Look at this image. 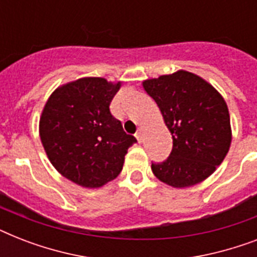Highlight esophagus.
I'll use <instances>...</instances> for the list:
<instances>
[{
  "instance_id": "34e87169",
  "label": "esophagus",
  "mask_w": 257,
  "mask_h": 257,
  "mask_svg": "<svg viewBox=\"0 0 257 257\" xmlns=\"http://www.w3.org/2000/svg\"><path fill=\"white\" fill-rule=\"evenodd\" d=\"M136 139L139 141H143V139H144V131H143V128H139L137 129V132H136Z\"/></svg>"
}]
</instances>
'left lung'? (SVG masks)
<instances>
[{
    "label": "left lung",
    "mask_w": 257,
    "mask_h": 257,
    "mask_svg": "<svg viewBox=\"0 0 257 257\" xmlns=\"http://www.w3.org/2000/svg\"><path fill=\"white\" fill-rule=\"evenodd\" d=\"M156 101L173 147L152 172L163 183L187 188L201 183L223 163L231 147L232 132L225 101L199 76L179 70L143 82Z\"/></svg>",
    "instance_id": "left-lung-1"
}]
</instances>
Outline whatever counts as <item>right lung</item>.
<instances>
[{
    "mask_svg": "<svg viewBox=\"0 0 257 257\" xmlns=\"http://www.w3.org/2000/svg\"><path fill=\"white\" fill-rule=\"evenodd\" d=\"M120 86L101 77L80 78L56 89L42 110L40 137L50 163L81 187L116 179L137 143L109 109Z\"/></svg>",
    "mask_w": 257,
    "mask_h": 257,
    "instance_id": "right-lung-1",
    "label": "right lung"
}]
</instances>
